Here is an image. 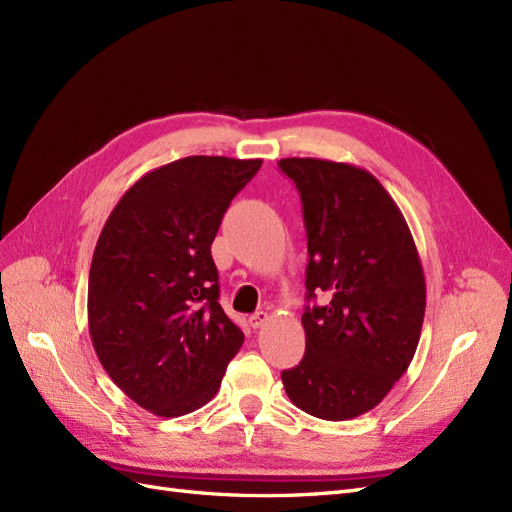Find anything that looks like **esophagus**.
<instances>
[{
    "instance_id": "obj_1",
    "label": "esophagus",
    "mask_w": 512,
    "mask_h": 512,
    "mask_svg": "<svg viewBox=\"0 0 512 512\" xmlns=\"http://www.w3.org/2000/svg\"><path fill=\"white\" fill-rule=\"evenodd\" d=\"M267 320H269V314H267V312H256V314L250 316V324H252L254 329H260L262 324H265Z\"/></svg>"
}]
</instances>
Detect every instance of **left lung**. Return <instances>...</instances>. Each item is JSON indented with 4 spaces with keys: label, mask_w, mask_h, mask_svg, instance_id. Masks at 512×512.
<instances>
[{
    "label": "left lung",
    "mask_w": 512,
    "mask_h": 512,
    "mask_svg": "<svg viewBox=\"0 0 512 512\" xmlns=\"http://www.w3.org/2000/svg\"><path fill=\"white\" fill-rule=\"evenodd\" d=\"M307 232L305 356L282 371L286 395L324 421L376 408L404 376L425 318V275L412 232L391 194L367 170L318 158H284Z\"/></svg>",
    "instance_id": "1"
}]
</instances>
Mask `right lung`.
I'll return each mask as SVG.
<instances>
[{
    "label": "right lung",
    "mask_w": 512,
    "mask_h": 512,
    "mask_svg": "<svg viewBox=\"0 0 512 512\" xmlns=\"http://www.w3.org/2000/svg\"><path fill=\"white\" fill-rule=\"evenodd\" d=\"M262 160L190 156L143 175L100 232L89 269V333L106 374L166 418L218 393L243 333L220 305L211 243Z\"/></svg>",
    "instance_id": "right-lung-1"
}]
</instances>
